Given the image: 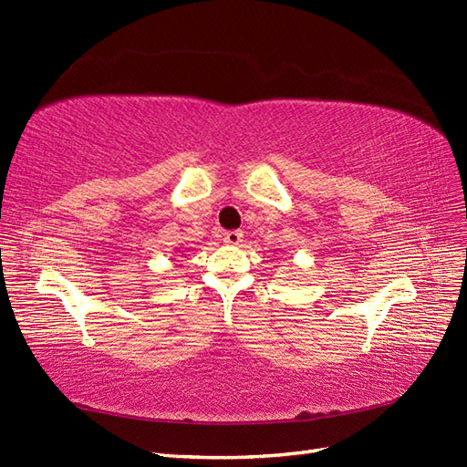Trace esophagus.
Masks as SVG:
<instances>
[{"instance_id":"obj_1","label":"esophagus","mask_w":467,"mask_h":467,"mask_svg":"<svg viewBox=\"0 0 467 467\" xmlns=\"http://www.w3.org/2000/svg\"><path fill=\"white\" fill-rule=\"evenodd\" d=\"M241 239H244V232H241V230L223 232V244H228V245H239Z\"/></svg>"}]
</instances>
